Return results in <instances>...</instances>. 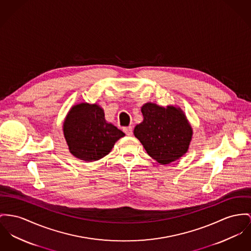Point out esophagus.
Segmentation results:
<instances>
[{"label": "esophagus", "mask_w": 251, "mask_h": 251, "mask_svg": "<svg viewBox=\"0 0 251 251\" xmlns=\"http://www.w3.org/2000/svg\"><path fill=\"white\" fill-rule=\"evenodd\" d=\"M124 132L126 134L127 136H131V135H132V127H131V126L124 127Z\"/></svg>", "instance_id": "obj_1"}]
</instances>
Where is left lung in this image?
I'll list each match as a JSON object with an SVG mask.
<instances>
[{"mask_svg":"<svg viewBox=\"0 0 251 251\" xmlns=\"http://www.w3.org/2000/svg\"><path fill=\"white\" fill-rule=\"evenodd\" d=\"M144 120L134 128V136L148 154L161 165L177 161L187 152L193 129L179 106L147 102L141 107Z\"/></svg>","mask_w":251,"mask_h":251,"instance_id":"1","label":"left lung"}]
</instances>
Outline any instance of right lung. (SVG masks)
I'll list each match as a JSON object with an SVG mask.
<instances>
[{"label": "right lung", "instance_id": "add662e5", "mask_svg": "<svg viewBox=\"0 0 251 251\" xmlns=\"http://www.w3.org/2000/svg\"><path fill=\"white\" fill-rule=\"evenodd\" d=\"M63 131L69 152L84 162L103 158L126 135L106 122L103 109L96 102L74 104L65 118Z\"/></svg>", "mask_w": 251, "mask_h": 251}]
</instances>
